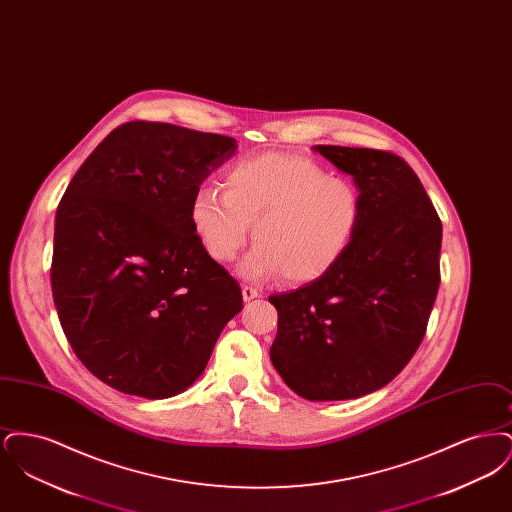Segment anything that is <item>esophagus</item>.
Instances as JSON below:
<instances>
[{
	"label": "esophagus",
	"instance_id": "1",
	"mask_svg": "<svg viewBox=\"0 0 512 512\" xmlns=\"http://www.w3.org/2000/svg\"><path fill=\"white\" fill-rule=\"evenodd\" d=\"M242 293H244V301H251V299H255V297H259V295H261L259 290H257V288H253V286H244Z\"/></svg>",
	"mask_w": 512,
	"mask_h": 512
}]
</instances>
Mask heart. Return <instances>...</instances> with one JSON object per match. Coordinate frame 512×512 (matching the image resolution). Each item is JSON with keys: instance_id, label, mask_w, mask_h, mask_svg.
I'll return each mask as SVG.
<instances>
[{"instance_id": "obj_1", "label": "heart", "mask_w": 512, "mask_h": 512, "mask_svg": "<svg viewBox=\"0 0 512 512\" xmlns=\"http://www.w3.org/2000/svg\"><path fill=\"white\" fill-rule=\"evenodd\" d=\"M224 190L197 188L190 217L207 253L217 263L238 257L249 238L247 278L282 274L290 284L322 278L353 244L365 213L359 184L328 172L297 153H263L230 165Z\"/></svg>"}]
</instances>
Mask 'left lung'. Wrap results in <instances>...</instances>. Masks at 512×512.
<instances>
[{
	"instance_id": "obj_1",
	"label": "left lung",
	"mask_w": 512,
	"mask_h": 512,
	"mask_svg": "<svg viewBox=\"0 0 512 512\" xmlns=\"http://www.w3.org/2000/svg\"><path fill=\"white\" fill-rule=\"evenodd\" d=\"M359 184L365 213L340 263L290 293L270 295L272 365L309 401L380 390L424 340L439 288L441 220L409 163L384 149L317 146Z\"/></svg>"
}]
</instances>
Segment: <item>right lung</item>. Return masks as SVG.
Here are the masks:
<instances>
[{
    "instance_id": "right-lung-1",
    "label": "right lung",
    "mask_w": 512,
    "mask_h": 512,
    "mask_svg": "<svg viewBox=\"0 0 512 512\" xmlns=\"http://www.w3.org/2000/svg\"><path fill=\"white\" fill-rule=\"evenodd\" d=\"M236 140L169 122L117 126L55 215L51 292L76 357L115 390L165 399L205 370L242 288L201 244L190 209Z\"/></svg>"
}]
</instances>
